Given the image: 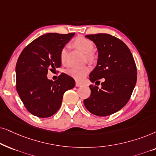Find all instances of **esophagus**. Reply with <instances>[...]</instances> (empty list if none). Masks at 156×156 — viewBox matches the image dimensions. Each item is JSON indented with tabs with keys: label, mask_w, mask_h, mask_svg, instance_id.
I'll use <instances>...</instances> for the list:
<instances>
[{
	"label": "esophagus",
	"mask_w": 156,
	"mask_h": 156,
	"mask_svg": "<svg viewBox=\"0 0 156 156\" xmlns=\"http://www.w3.org/2000/svg\"><path fill=\"white\" fill-rule=\"evenodd\" d=\"M76 86L77 87H80V86H81V83H79V82H76Z\"/></svg>",
	"instance_id": "obj_1"
}]
</instances>
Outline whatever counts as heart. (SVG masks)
<instances>
[{"label": "heart", "mask_w": 156, "mask_h": 156, "mask_svg": "<svg viewBox=\"0 0 156 156\" xmlns=\"http://www.w3.org/2000/svg\"><path fill=\"white\" fill-rule=\"evenodd\" d=\"M73 45L75 48L79 51L86 54L87 59L93 61L95 59V55L92 53L93 49V44L92 41L84 37H78L75 39ZM67 48L63 47L61 49L60 53V58L63 64H66L67 61ZM90 71V68L88 66L83 67H72L68 70V74L77 80H81L86 77Z\"/></svg>", "instance_id": "heart-1"}]
</instances>
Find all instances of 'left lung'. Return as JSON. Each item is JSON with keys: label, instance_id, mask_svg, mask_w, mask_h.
I'll list each match as a JSON object with an SVG mask.
<instances>
[{"label": "left lung", "instance_id": "1", "mask_svg": "<svg viewBox=\"0 0 156 156\" xmlns=\"http://www.w3.org/2000/svg\"><path fill=\"white\" fill-rule=\"evenodd\" d=\"M98 51L97 66L90 80L101 88L90 86L91 93L83 103L93 115L107 116L115 113L128 102L137 80V68L131 52L123 41L107 33L87 35ZM99 84H97V83Z\"/></svg>", "mask_w": 156, "mask_h": 156}]
</instances>
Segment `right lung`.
Here are the masks:
<instances>
[{
  "label": "right lung",
  "instance_id": "obj_1",
  "mask_svg": "<svg viewBox=\"0 0 156 156\" xmlns=\"http://www.w3.org/2000/svg\"><path fill=\"white\" fill-rule=\"evenodd\" d=\"M75 35L47 33L27 45L16 66V90L26 109L39 118H48L61 107L64 93L75 87L72 77L62 73L55 81L48 71L61 66L60 53Z\"/></svg>",
  "mask_w": 156,
  "mask_h": 156
}]
</instances>
